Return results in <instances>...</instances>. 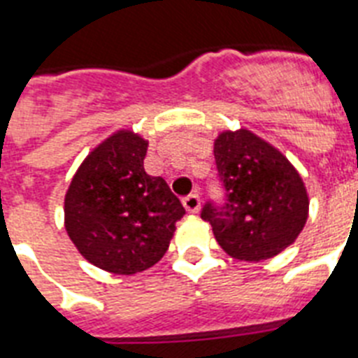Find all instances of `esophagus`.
<instances>
[{"label":"esophagus","mask_w":358,"mask_h":358,"mask_svg":"<svg viewBox=\"0 0 358 358\" xmlns=\"http://www.w3.org/2000/svg\"><path fill=\"white\" fill-rule=\"evenodd\" d=\"M182 204H184L187 213H196L201 210V196H199V193H191L182 201Z\"/></svg>","instance_id":"obj_1"}]
</instances>
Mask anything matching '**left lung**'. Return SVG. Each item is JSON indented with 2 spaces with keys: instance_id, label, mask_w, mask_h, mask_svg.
Segmentation results:
<instances>
[{
  "instance_id": "obj_1",
  "label": "left lung",
  "mask_w": 358,
  "mask_h": 358,
  "mask_svg": "<svg viewBox=\"0 0 358 358\" xmlns=\"http://www.w3.org/2000/svg\"><path fill=\"white\" fill-rule=\"evenodd\" d=\"M213 156L227 199L221 206L206 202L201 217L212 224L221 249L260 262L294 243L308 219V195L282 152L241 128L219 134Z\"/></svg>"
}]
</instances>
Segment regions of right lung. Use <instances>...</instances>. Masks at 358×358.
Returning a JSON list of instances; mask_svg holds the SVG:
<instances>
[{"label": "right lung", "mask_w": 358, "mask_h": 358, "mask_svg": "<svg viewBox=\"0 0 358 358\" xmlns=\"http://www.w3.org/2000/svg\"><path fill=\"white\" fill-rule=\"evenodd\" d=\"M146 148L141 135L115 131L83 159L64 196V229L76 249L115 275L162 260L185 213L167 182L145 173Z\"/></svg>", "instance_id": "obj_1"}]
</instances>
